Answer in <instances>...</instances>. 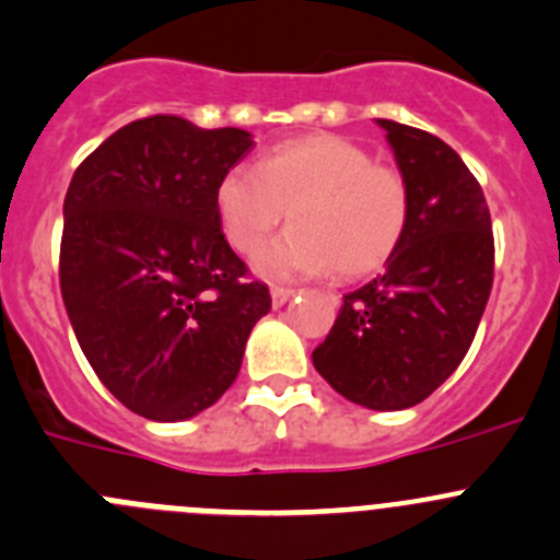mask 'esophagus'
<instances>
[{
    "instance_id": "esophagus-1",
    "label": "esophagus",
    "mask_w": 560,
    "mask_h": 560,
    "mask_svg": "<svg viewBox=\"0 0 560 560\" xmlns=\"http://www.w3.org/2000/svg\"><path fill=\"white\" fill-rule=\"evenodd\" d=\"M292 295H295V290H290V287H273V290H270V301H273L276 308L284 306Z\"/></svg>"
}]
</instances>
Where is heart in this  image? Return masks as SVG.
Listing matches in <instances>:
<instances>
[{
    "instance_id": "obj_1",
    "label": "heart",
    "mask_w": 560,
    "mask_h": 560,
    "mask_svg": "<svg viewBox=\"0 0 560 560\" xmlns=\"http://www.w3.org/2000/svg\"><path fill=\"white\" fill-rule=\"evenodd\" d=\"M410 186L394 166L336 133L276 144L257 170L235 166L215 188V210L232 248L257 254L290 210L292 226L259 257L265 276L347 279L374 273L396 254L410 224Z\"/></svg>"
}]
</instances>
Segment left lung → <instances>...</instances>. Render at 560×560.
Returning a JSON list of instances; mask_svg holds the SVG:
<instances>
[{"instance_id": "1", "label": "left lung", "mask_w": 560, "mask_h": 560, "mask_svg": "<svg viewBox=\"0 0 560 560\" xmlns=\"http://www.w3.org/2000/svg\"><path fill=\"white\" fill-rule=\"evenodd\" d=\"M410 186V224L385 273L345 295L314 369L345 399L405 410L446 383L492 290L495 241L479 180L443 139L377 119Z\"/></svg>"}]
</instances>
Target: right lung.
<instances>
[{
	"instance_id": "obj_1",
	"label": "right lung",
	"mask_w": 560,
	"mask_h": 560,
	"mask_svg": "<svg viewBox=\"0 0 560 560\" xmlns=\"http://www.w3.org/2000/svg\"><path fill=\"white\" fill-rule=\"evenodd\" d=\"M254 148L241 128L136 119L81 161L65 194L59 287L81 352L128 410L186 421L221 399L270 312L230 248L221 177Z\"/></svg>"
}]
</instances>
